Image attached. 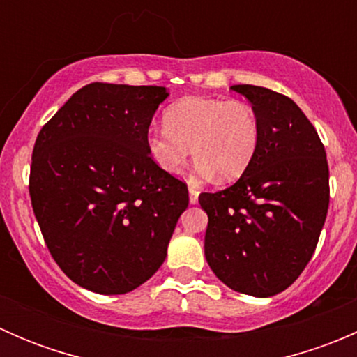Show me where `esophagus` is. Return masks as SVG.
<instances>
[{"instance_id": "1", "label": "esophagus", "mask_w": 357, "mask_h": 357, "mask_svg": "<svg viewBox=\"0 0 357 357\" xmlns=\"http://www.w3.org/2000/svg\"><path fill=\"white\" fill-rule=\"evenodd\" d=\"M188 195H190V204H197V202H199V190L193 188V186H190Z\"/></svg>"}]
</instances>
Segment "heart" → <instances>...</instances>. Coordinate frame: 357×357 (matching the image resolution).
Returning a JSON list of instances; mask_svg holds the SVG:
<instances>
[{
    "label": "heart",
    "mask_w": 357,
    "mask_h": 357,
    "mask_svg": "<svg viewBox=\"0 0 357 357\" xmlns=\"http://www.w3.org/2000/svg\"><path fill=\"white\" fill-rule=\"evenodd\" d=\"M165 126L146 135L150 157L162 171L178 174L192 149L202 172L233 181L247 172L261 143V122L245 102L188 96L164 114Z\"/></svg>",
    "instance_id": "b5f03b06"
}]
</instances>
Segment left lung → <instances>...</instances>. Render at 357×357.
I'll use <instances>...</instances> for the list:
<instances>
[{
	"instance_id": "1",
	"label": "left lung",
	"mask_w": 357,
	"mask_h": 357,
	"mask_svg": "<svg viewBox=\"0 0 357 357\" xmlns=\"http://www.w3.org/2000/svg\"><path fill=\"white\" fill-rule=\"evenodd\" d=\"M261 122L250 167L229 188L200 193L208 215L205 259L229 289L271 297L289 289L311 261L330 204L326 152L289 96L236 84Z\"/></svg>"
}]
</instances>
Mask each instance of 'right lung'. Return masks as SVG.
<instances>
[{"mask_svg":"<svg viewBox=\"0 0 357 357\" xmlns=\"http://www.w3.org/2000/svg\"><path fill=\"white\" fill-rule=\"evenodd\" d=\"M162 86L91 82L39 131L29 195L50 254L82 289L119 295L164 262L186 183L146 149Z\"/></svg>","mask_w":357,"mask_h":357,"instance_id":"1","label":"right lung"}]
</instances>
